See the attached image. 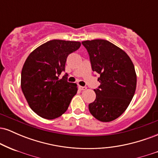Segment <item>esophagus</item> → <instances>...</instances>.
Instances as JSON below:
<instances>
[{
	"label": "esophagus",
	"instance_id": "obj_1",
	"mask_svg": "<svg viewBox=\"0 0 158 158\" xmlns=\"http://www.w3.org/2000/svg\"><path fill=\"white\" fill-rule=\"evenodd\" d=\"M79 89H80L81 90H85L87 89L86 87H83V86H79Z\"/></svg>",
	"mask_w": 158,
	"mask_h": 158
}]
</instances>
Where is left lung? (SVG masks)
<instances>
[{"label":"left lung","mask_w":158,"mask_h":158,"mask_svg":"<svg viewBox=\"0 0 158 158\" xmlns=\"http://www.w3.org/2000/svg\"><path fill=\"white\" fill-rule=\"evenodd\" d=\"M90 56L93 71L100 75V85L94 90V102L88 105L90 114L101 122L118 118L135 95L137 75L127 53L110 41L102 39L81 42Z\"/></svg>","instance_id":"8db88e82"}]
</instances>
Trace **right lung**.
Returning a JSON list of instances; mask_svg holds the SVG:
<instances>
[{"label": "right lung", "instance_id": "1", "mask_svg": "<svg viewBox=\"0 0 158 158\" xmlns=\"http://www.w3.org/2000/svg\"><path fill=\"white\" fill-rule=\"evenodd\" d=\"M79 41L51 40L34 50L21 70V86L31 109L42 118L53 119L68 110L77 93V85L67 81L65 70L69 54L80 48Z\"/></svg>", "mask_w": 158, "mask_h": 158}]
</instances>
